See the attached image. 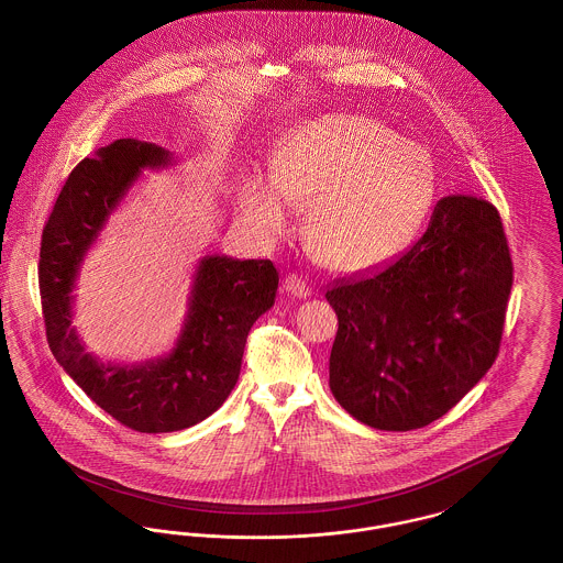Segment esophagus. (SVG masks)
I'll list each match as a JSON object with an SVG mask.
<instances>
[{
    "label": "esophagus",
    "instance_id": "34e87169",
    "mask_svg": "<svg viewBox=\"0 0 563 563\" xmlns=\"http://www.w3.org/2000/svg\"><path fill=\"white\" fill-rule=\"evenodd\" d=\"M283 289H285L287 294L294 295V297H308V295L312 294V291H310V287H308L299 276H295V274L285 276V280H283Z\"/></svg>",
    "mask_w": 563,
    "mask_h": 563
}]
</instances>
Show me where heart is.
Listing matches in <instances>:
<instances>
[{
  "mask_svg": "<svg viewBox=\"0 0 563 563\" xmlns=\"http://www.w3.org/2000/svg\"><path fill=\"white\" fill-rule=\"evenodd\" d=\"M434 198L429 152L377 120L350 113L297 124L274 152L272 179L251 173L239 189L242 213L268 234L285 232L287 202L308 209L310 255L342 274L395 260L424 228Z\"/></svg>",
  "mask_w": 563,
  "mask_h": 563,
  "instance_id": "1",
  "label": "heart"
}]
</instances>
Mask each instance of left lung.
<instances>
[{
  "instance_id": "8db88e82",
  "label": "left lung",
  "mask_w": 563,
  "mask_h": 563,
  "mask_svg": "<svg viewBox=\"0 0 563 563\" xmlns=\"http://www.w3.org/2000/svg\"><path fill=\"white\" fill-rule=\"evenodd\" d=\"M510 287L498 211L475 196L441 198L413 246L327 287L340 322L333 397L377 430L422 429L445 416L494 365Z\"/></svg>"
}]
</instances>
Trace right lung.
<instances>
[{"instance_id": "obj_1", "label": "right lung", "mask_w": 563, "mask_h": 563, "mask_svg": "<svg viewBox=\"0 0 563 563\" xmlns=\"http://www.w3.org/2000/svg\"><path fill=\"white\" fill-rule=\"evenodd\" d=\"M156 143L118 139L81 161L60 189L42 234L40 294L58 365L120 424L139 432L189 429L217 411L241 374L246 335L276 299L269 260L205 255L173 350L141 363H103L74 322V289L90 246L145 168L175 164Z\"/></svg>"}]
</instances>
